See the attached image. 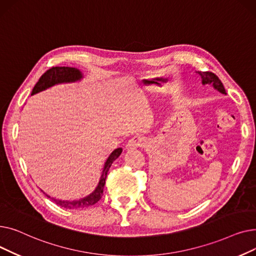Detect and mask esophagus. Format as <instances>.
I'll return each mask as SVG.
<instances>
[{"mask_svg":"<svg viewBox=\"0 0 256 256\" xmlns=\"http://www.w3.org/2000/svg\"><path fill=\"white\" fill-rule=\"evenodd\" d=\"M145 144V141L143 138L139 136H135L128 140L126 143V148L128 150H134V148H138V147H142Z\"/></svg>","mask_w":256,"mask_h":256,"instance_id":"esophagus-1","label":"esophagus"}]
</instances>
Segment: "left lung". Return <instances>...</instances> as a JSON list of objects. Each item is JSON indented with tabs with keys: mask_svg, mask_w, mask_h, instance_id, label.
<instances>
[{
	"mask_svg": "<svg viewBox=\"0 0 256 256\" xmlns=\"http://www.w3.org/2000/svg\"><path fill=\"white\" fill-rule=\"evenodd\" d=\"M196 74L201 78V83H202V85H212L214 89H216L220 93L226 96L227 93L225 91V88L220 78L216 74L210 72H196Z\"/></svg>",
	"mask_w": 256,
	"mask_h": 256,
	"instance_id": "left-lung-1",
	"label": "left lung"
}]
</instances>
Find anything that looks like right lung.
<instances>
[{
	"label": "right lung",
	"mask_w": 256,
	"mask_h": 256,
	"mask_svg": "<svg viewBox=\"0 0 256 256\" xmlns=\"http://www.w3.org/2000/svg\"><path fill=\"white\" fill-rule=\"evenodd\" d=\"M83 78H84V76H83L82 72L78 70V68H74V67H67V66L66 67L65 66L52 67V68H50L48 72H46L42 76H40L39 80L36 83V85L34 86V88L32 90L31 96H34V94H36V93L44 91L55 85L80 82V80ZM121 152H122V148H121V147H119V148H116L115 150L112 152V154L109 156V158H106V163L104 165L102 176H100V182H98L96 188L94 189V191L92 193H90L86 197L78 199V200H61V199H56L54 197H50V195L46 194L44 191L42 192L48 198H50L56 204H58L64 208H70V210L84 208H88V206L96 204L102 196L104 186L106 184L108 171H109L113 162L121 154Z\"/></svg>",
	"instance_id": "right-lung-1"
}]
</instances>
